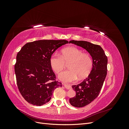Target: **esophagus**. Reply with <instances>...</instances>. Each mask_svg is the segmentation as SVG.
<instances>
[{
    "label": "esophagus",
    "mask_w": 129,
    "mask_h": 129,
    "mask_svg": "<svg viewBox=\"0 0 129 129\" xmlns=\"http://www.w3.org/2000/svg\"><path fill=\"white\" fill-rule=\"evenodd\" d=\"M64 87L66 88L68 90H70V89H72V87L71 86V85H67V84H64Z\"/></svg>",
    "instance_id": "esophagus-1"
}]
</instances>
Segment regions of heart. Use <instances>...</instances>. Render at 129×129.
Instances as JSON below:
<instances>
[{
  "instance_id": "obj_1",
  "label": "heart",
  "mask_w": 129,
  "mask_h": 129,
  "mask_svg": "<svg viewBox=\"0 0 129 129\" xmlns=\"http://www.w3.org/2000/svg\"><path fill=\"white\" fill-rule=\"evenodd\" d=\"M50 64L53 71L59 73L63 70L66 63L69 62L70 69L61 73L59 79L64 83L75 81L79 77L80 80L85 79L90 73L93 61L91 56L79 48L71 47L62 50L61 55L54 53L50 56Z\"/></svg>"
}]
</instances>
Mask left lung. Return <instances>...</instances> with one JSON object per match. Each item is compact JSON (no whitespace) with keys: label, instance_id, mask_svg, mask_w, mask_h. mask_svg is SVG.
I'll use <instances>...</instances> for the list:
<instances>
[{"label":"left lung","instance_id":"1","mask_svg":"<svg viewBox=\"0 0 129 129\" xmlns=\"http://www.w3.org/2000/svg\"><path fill=\"white\" fill-rule=\"evenodd\" d=\"M69 43L85 49L92 58V70L83 82L72 85L76 96L69 99L73 107H83L90 103L99 96L107 74L108 58L104 51L99 45L85 41L71 40Z\"/></svg>","mask_w":129,"mask_h":129}]
</instances>
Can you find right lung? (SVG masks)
I'll list each match as a JSON object with an SVG mask.
<instances>
[{
    "instance_id": "right-lung-1",
    "label": "right lung",
    "mask_w": 129,
    "mask_h": 129,
    "mask_svg": "<svg viewBox=\"0 0 129 129\" xmlns=\"http://www.w3.org/2000/svg\"><path fill=\"white\" fill-rule=\"evenodd\" d=\"M65 40H40L28 42L17 55L14 66L19 90L30 104L41 106L51 99L52 93L62 83L56 76L50 64V57L62 45Z\"/></svg>"
}]
</instances>
